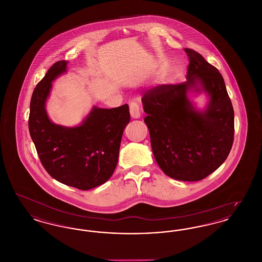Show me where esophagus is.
Segmentation results:
<instances>
[{"mask_svg": "<svg viewBox=\"0 0 262 262\" xmlns=\"http://www.w3.org/2000/svg\"><path fill=\"white\" fill-rule=\"evenodd\" d=\"M129 113H130V116L134 119L140 118V109H139V105L137 104V102H135V101L130 102V104H129Z\"/></svg>", "mask_w": 262, "mask_h": 262, "instance_id": "esophagus-1", "label": "esophagus"}]
</instances>
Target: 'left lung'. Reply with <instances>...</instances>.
I'll use <instances>...</instances> for the list:
<instances>
[{
	"instance_id": "left-lung-1",
	"label": "left lung",
	"mask_w": 262,
	"mask_h": 262,
	"mask_svg": "<svg viewBox=\"0 0 262 262\" xmlns=\"http://www.w3.org/2000/svg\"><path fill=\"white\" fill-rule=\"evenodd\" d=\"M187 81L149 89L142 97L154 158L174 180L200 181L227 159L234 141V109L223 76L200 53L186 48ZM204 92L202 111L188 98Z\"/></svg>"
}]
</instances>
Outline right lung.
Returning a JSON list of instances; mask_svg holds the SVG:
<instances>
[{
	"label": "right lung",
	"mask_w": 262,
	"mask_h": 262,
	"mask_svg": "<svg viewBox=\"0 0 262 262\" xmlns=\"http://www.w3.org/2000/svg\"><path fill=\"white\" fill-rule=\"evenodd\" d=\"M68 61L55 62L38 83L30 101L28 127L45 170L63 185L88 190L106 183L119 158L128 105L93 106L80 125L54 124L46 111L52 82L67 73Z\"/></svg>",
	"instance_id": "obj_1"
}]
</instances>
